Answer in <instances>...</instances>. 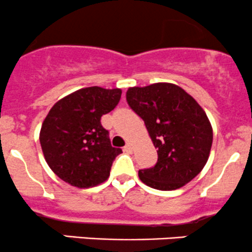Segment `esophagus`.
Here are the masks:
<instances>
[{
  "instance_id": "1",
  "label": "esophagus",
  "mask_w": 252,
  "mask_h": 252,
  "mask_svg": "<svg viewBox=\"0 0 252 252\" xmlns=\"http://www.w3.org/2000/svg\"><path fill=\"white\" fill-rule=\"evenodd\" d=\"M124 151H126V153H131V152H132V146L130 145V143H126V145L124 146Z\"/></svg>"
}]
</instances>
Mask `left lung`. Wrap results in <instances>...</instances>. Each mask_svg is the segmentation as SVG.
<instances>
[{
	"label": "left lung",
	"mask_w": 252,
	"mask_h": 252,
	"mask_svg": "<svg viewBox=\"0 0 252 252\" xmlns=\"http://www.w3.org/2000/svg\"><path fill=\"white\" fill-rule=\"evenodd\" d=\"M126 101L145 122L158 149L157 164L139 171L141 181L164 191L192 181L206 165L213 143L202 107L183 88L167 82L130 87Z\"/></svg>",
	"instance_id": "1"
}]
</instances>
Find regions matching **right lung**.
I'll use <instances>...</instances> for the list:
<instances>
[{"label":"right lung","mask_w":252,"mask_h":252,"mask_svg":"<svg viewBox=\"0 0 252 252\" xmlns=\"http://www.w3.org/2000/svg\"><path fill=\"white\" fill-rule=\"evenodd\" d=\"M120 88L86 87L51 107L41 126L39 141L46 162L65 183L92 188L110 176L121 148L111 146L101 116L120 103Z\"/></svg>","instance_id":"right-lung-1"}]
</instances>
